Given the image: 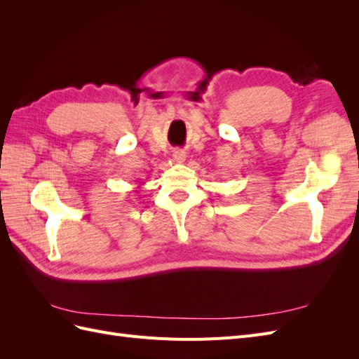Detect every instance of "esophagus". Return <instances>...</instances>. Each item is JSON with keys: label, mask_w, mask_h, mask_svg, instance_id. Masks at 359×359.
<instances>
[{"label": "esophagus", "mask_w": 359, "mask_h": 359, "mask_svg": "<svg viewBox=\"0 0 359 359\" xmlns=\"http://www.w3.org/2000/svg\"><path fill=\"white\" fill-rule=\"evenodd\" d=\"M172 157H173V160H175L177 163H182L184 160H186V154H184V151H181V149L173 151Z\"/></svg>", "instance_id": "esophagus-1"}]
</instances>
